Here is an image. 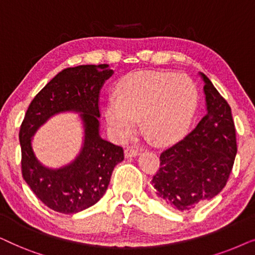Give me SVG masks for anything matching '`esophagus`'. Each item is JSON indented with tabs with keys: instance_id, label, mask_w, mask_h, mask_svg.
Returning <instances> with one entry per match:
<instances>
[{
	"instance_id": "obj_1",
	"label": "esophagus",
	"mask_w": 255,
	"mask_h": 255,
	"mask_svg": "<svg viewBox=\"0 0 255 255\" xmlns=\"http://www.w3.org/2000/svg\"><path fill=\"white\" fill-rule=\"evenodd\" d=\"M138 149H135L134 147H128L125 148L124 151V155L125 158H133V156H137L138 155Z\"/></svg>"
}]
</instances>
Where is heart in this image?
<instances>
[{"label": "heart", "instance_id": "1", "mask_svg": "<svg viewBox=\"0 0 255 255\" xmlns=\"http://www.w3.org/2000/svg\"><path fill=\"white\" fill-rule=\"evenodd\" d=\"M108 99L104 116L115 139L123 142L142 128L158 142L169 144L186 133L197 107L190 78L170 72L140 71L125 75Z\"/></svg>", "mask_w": 255, "mask_h": 255}]
</instances>
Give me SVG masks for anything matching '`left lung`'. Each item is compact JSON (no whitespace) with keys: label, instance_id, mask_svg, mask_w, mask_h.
Masks as SVG:
<instances>
[{"label":"left lung","instance_id":"obj_1","mask_svg":"<svg viewBox=\"0 0 255 255\" xmlns=\"http://www.w3.org/2000/svg\"><path fill=\"white\" fill-rule=\"evenodd\" d=\"M205 111L197 127L160 155L152 187L163 203L189 212L218 195L228 182L237 154L231 108L203 73Z\"/></svg>","mask_w":255,"mask_h":255}]
</instances>
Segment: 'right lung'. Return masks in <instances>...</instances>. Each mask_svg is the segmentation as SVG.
I'll list each match as a JSON object with an SVG mask.
<instances>
[{
    "label": "right lung",
    "mask_w": 255,
    "mask_h": 255,
    "mask_svg": "<svg viewBox=\"0 0 255 255\" xmlns=\"http://www.w3.org/2000/svg\"><path fill=\"white\" fill-rule=\"evenodd\" d=\"M114 74L109 65H82L58 73L30 103L19 130L23 177L34 195L52 210L76 214L97 203L108 189L123 148L100 134V93ZM64 112L80 113L84 142L67 165L50 169L34 154L32 139L41 125Z\"/></svg>",
    "instance_id": "right-lung-1"
}]
</instances>
